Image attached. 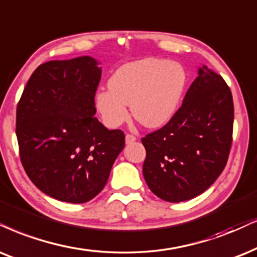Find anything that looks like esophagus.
I'll return each mask as SVG.
<instances>
[{
	"label": "esophagus",
	"mask_w": 257,
	"mask_h": 257,
	"mask_svg": "<svg viewBox=\"0 0 257 257\" xmlns=\"http://www.w3.org/2000/svg\"><path fill=\"white\" fill-rule=\"evenodd\" d=\"M136 141V138L134 135H132V134H126L125 135V144L126 145H131V144H133V142H135Z\"/></svg>",
	"instance_id": "1"
}]
</instances>
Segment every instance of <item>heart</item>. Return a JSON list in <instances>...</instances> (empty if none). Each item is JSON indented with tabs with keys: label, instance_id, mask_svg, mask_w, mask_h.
Masks as SVG:
<instances>
[{
	"label": "heart",
	"instance_id": "obj_1",
	"mask_svg": "<svg viewBox=\"0 0 257 257\" xmlns=\"http://www.w3.org/2000/svg\"><path fill=\"white\" fill-rule=\"evenodd\" d=\"M186 84V70L177 61L160 58L131 61L112 73L109 90L96 93V108L109 128L126 121V105L142 125L159 128L175 115Z\"/></svg>",
	"mask_w": 257,
	"mask_h": 257
}]
</instances>
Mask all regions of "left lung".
<instances>
[{"label": "left lung", "mask_w": 257, "mask_h": 257, "mask_svg": "<svg viewBox=\"0 0 257 257\" xmlns=\"http://www.w3.org/2000/svg\"><path fill=\"white\" fill-rule=\"evenodd\" d=\"M232 125L231 91L218 73L203 65L171 121L142 139V172L152 192L180 203L207 190L228 161Z\"/></svg>", "instance_id": "1"}]
</instances>
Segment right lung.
<instances>
[{"label":"right lung","mask_w":257,"mask_h":257,"mask_svg":"<svg viewBox=\"0 0 257 257\" xmlns=\"http://www.w3.org/2000/svg\"><path fill=\"white\" fill-rule=\"evenodd\" d=\"M98 65L89 56L47 61L29 78L18 104L22 166L39 190L60 201L95 198L124 148L123 132L95 117Z\"/></svg>","instance_id":"1"}]
</instances>
